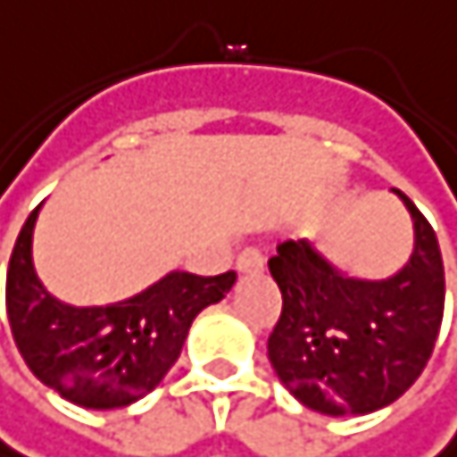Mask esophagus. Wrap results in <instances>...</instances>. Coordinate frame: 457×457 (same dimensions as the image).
<instances>
[{
	"label": "esophagus",
	"instance_id": "1",
	"mask_svg": "<svg viewBox=\"0 0 457 457\" xmlns=\"http://www.w3.org/2000/svg\"><path fill=\"white\" fill-rule=\"evenodd\" d=\"M238 273H260L262 270V254L257 249H244L236 260Z\"/></svg>",
	"mask_w": 457,
	"mask_h": 457
}]
</instances>
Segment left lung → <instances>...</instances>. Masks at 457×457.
<instances>
[{
  "label": "left lung",
  "mask_w": 457,
  "mask_h": 457,
  "mask_svg": "<svg viewBox=\"0 0 457 457\" xmlns=\"http://www.w3.org/2000/svg\"><path fill=\"white\" fill-rule=\"evenodd\" d=\"M414 227V249L387 278H357L312 241L268 260L281 317L268 361L303 406L330 417L369 414L401 398L426 369L445 314V265L434 227L393 189Z\"/></svg>",
  "instance_id": "1"
}]
</instances>
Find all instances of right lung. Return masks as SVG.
I'll list each match as a JSON object with an SVG mask.
<instances>
[{
  "label": "right lung",
  "mask_w": 457,
  "mask_h": 457,
  "mask_svg": "<svg viewBox=\"0 0 457 457\" xmlns=\"http://www.w3.org/2000/svg\"><path fill=\"white\" fill-rule=\"evenodd\" d=\"M37 205L7 268V320L26 366L43 385L86 409H121L148 395L173 369L195 317L219 303L236 273L170 270L132 298L72 306L51 295L31 257Z\"/></svg>",
  "instance_id": "1"
}]
</instances>
